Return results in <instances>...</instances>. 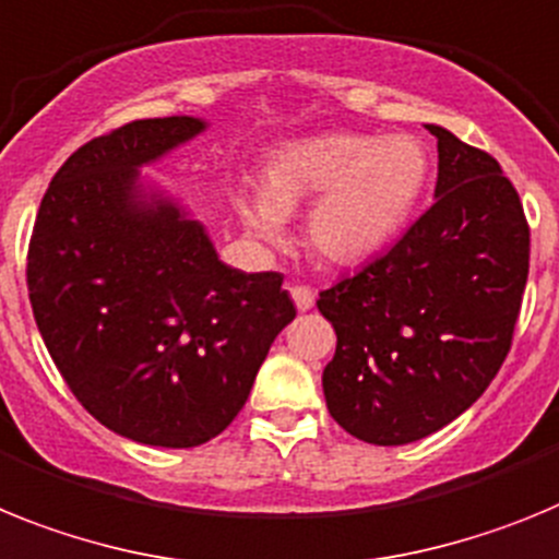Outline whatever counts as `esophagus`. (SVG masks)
<instances>
[{"mask_svg":"<svg viewBox=\"0 0 559 559\" xmlns=\"http://www.w3.org/2000/svg\"><path fill=\"white\" fill-rule=\"evenodd\" d=\"M289 295H293L295 307H298L300 312H309V309L314 307V289H312V286L298 284V286H293V289H289Z\"/></svg>","mask_w":559,"mask_h":559,"instance_id":"obj_1","label":"esophagus"}]
</instances>
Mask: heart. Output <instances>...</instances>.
Segmentation results:
<instances>
[{
    "instance_id": "1",
    "label": "heart",
    "mask_w": 559,
    "mask_h": 559,
    "mask_svg": "<svg viewBox=\"0 0 559 559\" xmlns=\"http://www.w3.org/2000/svg\"><path fill=\"white\" fill-rule=\"evenodd\" d=\"M427 174L430 159L416 138L334 132L278 148L264 188H247L236 202L255 239L281 241L286 213L314 199L309 247L334 264H360L405 227Z\"/></svg>"
}]
</instances>
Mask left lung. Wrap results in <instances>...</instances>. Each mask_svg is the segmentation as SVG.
<instances>
[{
	"instance_id": "8db88e82",
	"label": "left lung",
	"mask_w": 559,
	"mask_h": 559,
	"mask_svg": "<svg viewBox=\"0 0 559 559\" xmlns=\"http://www.w3.org/2000/svg\"><path fill=\"white\" fill-rule=\"evenodd\" d=\"M436 202L385 255L318 298L337 334L323 368L346 433L396 448L436 433L507 360L528 278V225L498 159L427 123Z\"/></svg>"
}]
</instances>
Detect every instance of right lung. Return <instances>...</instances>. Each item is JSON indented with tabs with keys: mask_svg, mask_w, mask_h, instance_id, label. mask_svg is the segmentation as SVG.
<instances>
[{
	"mask_svg": "<svg viewBox=\"0 0 559 559\" xmlns=\"http://www.w3.org/2000/svg\"><path fill=\"white\" fill-rule=\"evenodd\" d=\"M205 129L148 118L81 145L52 177L27 250L33 318L75 400L154 448L219 436L295 318L284 275L227 266L205 225L140 179Z\"/></svg>",
	"mask_w": 559,
	"mask_h": 559,
	"instance_id": "right-lung-1",
	"label": "right lung"
}]
</instances>
